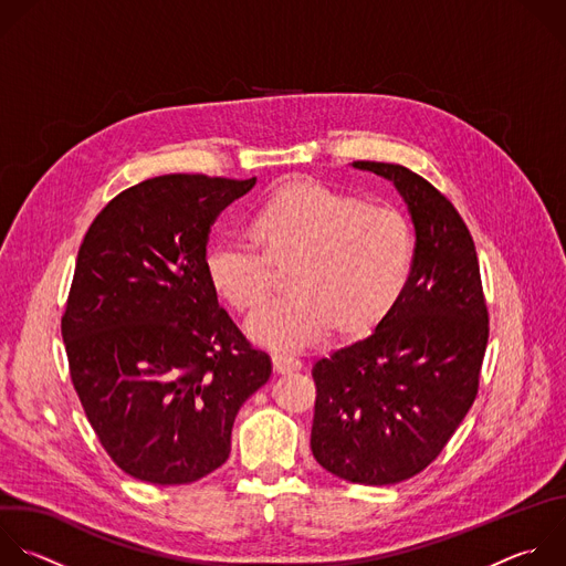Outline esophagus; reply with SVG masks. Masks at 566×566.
I'll return each mask as SVG.
<instances>
[{
	"instance_id": "obj_1",
	"label": "esophagus",
	"mask_w": 566,
	"mask_h": 566,
	"mask_svg": "<svg viewBox=\"0 0 566 566\" xmlns=\"http://www.w3.org/2000/svg\"><path fill=\"white\" fill-rule=\"evenodd\" d=\"M302 368V361L295 359V357H289V355H282V353H275L273 355V370L277 375H286V373H295Z\"/></svg>"
}]
</instances>
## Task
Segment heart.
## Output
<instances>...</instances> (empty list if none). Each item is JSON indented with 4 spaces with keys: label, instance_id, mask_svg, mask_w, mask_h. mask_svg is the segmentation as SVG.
<instances>
[{
    "label": "heart",
    "instance_id": "obj_1",
    "mask_svg": "<svg viewBox=\"0 0 566 566\" xmlns=\"http://www.w3.org/2000/svg\"><path fill=\"white\" fill-rule=\"evenodd\" d=\"M251 235L224 233L205 255L209 282L238 313L264 306L275 269H291L289 300L271 304L247 326L275 350H304L333 328L359 339L402 300L416 258V235L394 207L319 181L291 184L253 216Z\"/></svg>",
    "mask_w": 566,
    "mask_h": 566
}]
</instances>
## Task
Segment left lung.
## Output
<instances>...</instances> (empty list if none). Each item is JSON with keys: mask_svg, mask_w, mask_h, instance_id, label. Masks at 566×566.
Returning a JSON list of instances; mask_svg holds the SVG:
<instances>
[{"mask_svg": "<svg viewBox=\"0 0 566 566\" xmlns=\"http://www.w3.org/2000/svg\"><path fill=\"white\" fill-rule=\"evenodd\" d=\"M396 184L416 227L409 286L366 339L313 366V458L385 486L424 471L469 413L489 342L473 238L455 207L400 164L353 161Z\"/></svg>", "mask_w": 566, "mask_h": 566, "instance_id": "left-lung-1", "label": "left lung"}]
</instances>
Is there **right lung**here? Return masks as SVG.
Instances as JSON below:
<instances>
[{"label": "right lung", "instance_id": "obj_1", "mask_svg": "<svg viewBox=\"0 0 566 566\" xmlns=\"http://www.w3.org/2000/svg\"><path fill=\"white\" fill-rule=\"evenodd\" d=\"M251 179L159 175L113 198L77 253L62 315L71 380L113 462L150 484L196 482L229 460L240 407L271 378L218 302L213 222Z\"/></svg>", "mask_w": 566, "mask_h": 566}]
</instances>
